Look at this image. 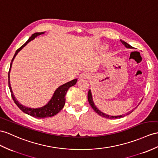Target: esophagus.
Instances as JSON below:
<instances>
[{
	"label": "esophagus",
	"instance_id": "1",
	"mask_svg": "<svg viewBox=\"0 0 158 158\" xmlns=\"http://www.w3.org/2000/svg\"><path fill=\"white\" fill-rule=\"evenodd\" d=\"M88 76H89V75H88V74L87 72H83L81 73V74H80L79 78H87Z\"/></svg>",
	"mask_w": 158,
	"mask_h": 158
}]
</instances>
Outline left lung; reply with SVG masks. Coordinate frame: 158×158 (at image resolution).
<instances>
[{"mask_svg":"<svg viewBox=\"0 0 158 158\" xmlns=\"http://www.w3.org/2000/svg\"><path fill=\"white\" fill-rule=\"evenodd\" d=\"M122 44H123V45L125 46V48H130V49H133V48L132 47V46H131L129 44H128L127 43H126L125 41H123V40H121ZM88 102H89V104L90 105V106H92V108L93 109V110L95 111L96 113H97L98 114H99L100 116H102L103 117H105V118H110V119H113V118H121V117H125V115L124 114H122V115H118V116H110V115H109V114H106L105 113H104L102 112H101V110H100L97 106H95L94 103V101H93V99H92V93H91V90H88ZM141 102H139L140 104ZM137 105V106H138ZM135 108H137V107H135ZM133 111V110H132L131 111H130L129 113H127V114H130L131 113H132Z\"/></svg>","mask_w":158,"mask_h":158,"instance_id":"left-lung-1","label":"left lung"}]
</instances>
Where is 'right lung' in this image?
Listing matches in <instances>:
<instances>
[{
    "mask_svg": "<svg viewBox=\"0 0 158 158\" xmlns=\"http://www.w3.org/2000/svg\"><path fill=\"white\" fill-rule=\"evenodd\" d=\"M45 32H41V33H35L33 34L31 36L29 37V39L23 45L21 48H19L16 52H15V55L13 57V60H11V63L10 65V69L9 72L8 74V78H9V87L10 91L11 92V97H12L15 103L16 104L17 106L23 112L31 116L34 117L35 118H46V117H51L54 116L56 114L58 113L60 111L63 109L64 106L65 102H66V94L68 90L70 88L71 86H74L77 82V79L72 80L71 81L68 82L67 83L64 84L63 85L59 86L57 89L55 90L54 93H53L52 98L49 100V101L45 105L40 107V108H29V107L25 106L24 105H21L20 102L17 100L15 98V95L13 92L12 88L10 86V72L11 70V67H12V64L13 61L15 59V57H16L17 53L21 51V50L29 42H30L31 40H34L35 38L37 37L38 35H40L44 34Z\"/></svg>",
    "mask_w": 158,
    "mask_h": 158,
    "instance_id": "right-lung-1",
    "label": "right lung"
}]
</instances>
